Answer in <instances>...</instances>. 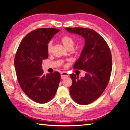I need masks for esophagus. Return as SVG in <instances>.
<instances>
[{"mask_svg":"<svg viewBox=\"0 0 130 130\" xmlns=\"http://www.w3.org/2000/svg\"><path fill=\"white\" fill-rule=\"evenodd\" d=\"M69 76V74L66 72H62L61 73V78L62 79L68 77Z\"/></svg>","mask_w":130,"mask_h":130,"instance_id":"obj_1","label":"esophagus"}]
</instances>
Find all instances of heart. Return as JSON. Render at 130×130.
Returning a JSON list of instances; mask_svg holds the SVG:
<instances>
[{
  "instance_id": "obj_1",
  "label": "heart",
  "mask_w": 130,
  "mask_h": 130,
  "mask_svg": "<svg viewBox=\"0 0 130 130\" xmlns=\"http://www.w3.org/2000/svg\"><path fill=\"white\" fill-rule=\"evenodd\" d=\"M61 42L62 44L66 48L68 49H72L75 44V39L74 38L70 36H64L61 38ZM53 49V42L50 41L47 46V51L49 53H51Z\"/></svg>"
}]
</instances>
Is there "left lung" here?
<instances>
[{"instance_id": "8db88e82", "label": "left lung", "mask_w": 130, "mask_h": 130, "mask_svg": "<svg viewBox=\"0 0 130 130\" xmlns=\"http://www.w3.org/2000/svg\"><path fill=\"white\" fill-rule=\"evenodd\" d=\"M65 29L85 38V46L74 68L86 73L80 79L74 74L70 75L72 81L70 93L78 104L87 105L97 99L108 84L112 70L110 50L104 38L93 29L82 27Z\"/></svg>"}]
</instances>
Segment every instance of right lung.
Instances as JSON below:
<instances>
[{"instance_id": "obj_1", "label": "right lung", "mask_w": 130, "mask_h": 130, "mask_svg": "<svg viewBox=\"0 0 130 130\" xmlns=\"http://www.w3.org/2000/svg\"><path fill=\"white\" fill-rule=\"evenodd\" d=\"M59 31L54 28L31 31L22 39L15 55L14 65L20 86L29 98L41 104L53 98L60 81L59 72L45 75L42 68V61L48 56V43Z\"/></svg>"}]
</instances>
